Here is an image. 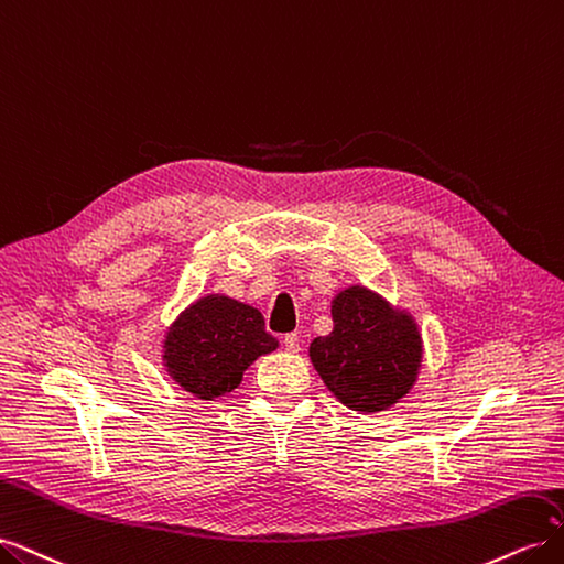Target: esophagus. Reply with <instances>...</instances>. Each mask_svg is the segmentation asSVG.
I'll return each instance as SVG.
<instances>
[{
	"label": "esophagus",
	"instance_id": "34e87169",
	"mask_svg": "<svg viewBox=\"0 0 564 564\" xmlns=\"http://www.w3.org/2000/svg\"><path fill=\"white\" fill-rule=\"evenodd\" d=\"M282 344H284V348H286L289 352H299V350H301V338H299L296 332L286 334V336L282 338Z\"/></svg>",
	"mask_w": 564,
	"mask_h": 564
}]
</instances>
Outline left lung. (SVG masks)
I'll return each mask as SVG.
<instances>
[{"label": "left lung", "mask_w": 564, "mask_h": 564, "mask_svg": "<svg viewBox=\"0 0 564 564\" xmlns=\"http://www.w3.org/2000/svg\"><path fill=\"white\" fill-rule=\"evenodd\" d=\"M334 329L311 344V360L338 402L352 412H381L412 390L423 344L412 315L365 286L332 301Z\"/></svg>", "instance_id": "1"}]
</instances>
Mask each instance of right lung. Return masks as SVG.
I'll return each instance as SVG.
<instances>
[{
    "instance_id": "right-lung-1",
    "label": "right lung",
    "mask_w": 564,
    "mask_h": 564,
    "mask_svg": "<svg viewBox=\"0 0 564 564\" xmlns=\"http://www.w3.org/2000/svg\"><path fill=\"white\" fill-rule=\"evenodd\" d=\"M278 348L263 315L220 294L197 299L164 336V367L183 390L214 400L235 390L256 360Z\"/></svg>"
}]
</instances>
